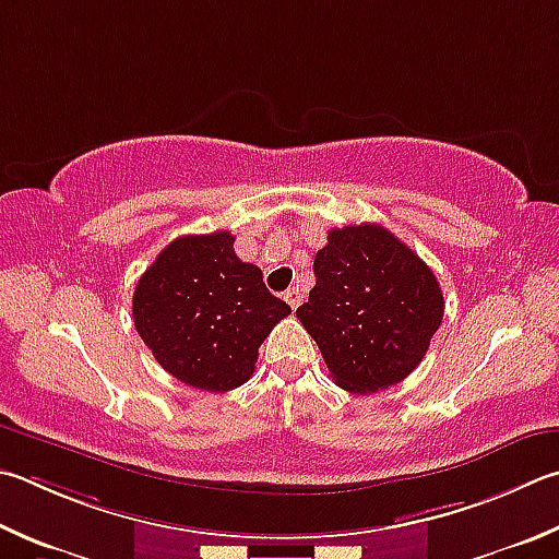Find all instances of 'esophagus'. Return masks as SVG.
Wrapping results in <instances>:
<instances>
[{
	"instance_id": "obj_1",
	"label": "esophagus",
	"mask_w": 559,
	"mask_h": 559,
	"mask_svg": "<svg viewBox=\"0 0 559 559\" xmlns=\"http://www.w3.org/2000/svg\"><path fill=\"white\" fill-rule=\"evenodd\" d=\"M283 298H286L288 306H290L293 310H296V308L300 306V302H302V293H300L298 288H288L286 296H283Z\"/></svg>"
}]
</instances>
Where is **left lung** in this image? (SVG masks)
Returning <instances> with one entry per match:
<instances>
[{"instance_id": "left-lung-1", "label": "left lung", "mask_w": 559, "mask_h": 559, "mask_svg": "<svg viewBox=\"0 0 559 559\" xmlns=\"http://www.w3.org/2000/svg\"><path fill=\"white\" fill-rule=\"evenodd\" d=\"M296 310L332 379L349 393L401 383L440 330L444 298L428 263L381 225L332 229Z\"/></svg>"}]
</instances>
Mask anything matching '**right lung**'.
Returning a JSON list of instances; mask_svg holds the SVG:
<instances>
[{
	"mask_svg": "<svg viewBox=\"0 0 559 559\" xmlns=\"http://www.w3.org/2000/svg\"><path fill=\"white\" fill-rule=\"evenodd\" d=\"M131 312L170 377L222 393L251 379L259 347L290 308L237 257L231 231H212L170 241L139 278Z\"/></svg>",
	"mask_w": 559,
	"mask_h": 559,
	"instance_id": "1",
	"label": "right lung"
}]
</instances>
